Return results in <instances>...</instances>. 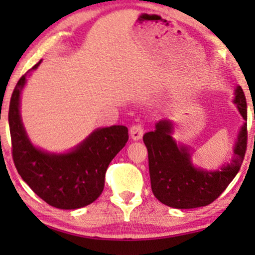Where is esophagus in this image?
Masks as SVG:
<instances>
[{
  "mask_svg": "<svg viewBox=\"0 0 255 255\" xmlns=\"http://www.w3.org/2000/svg\"><path fill=\"white\" fill-rule=\"evenodd\" d=\"M142 134H144V125L135 124L130 127V136L133 140L141 139Z\"/></svg>",
  "mask_w": 255,
  "mask_h": 255,
  "instance_id": "34e87169",
  "label": "esophagus"
}]
</instances>
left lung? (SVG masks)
<instances>
[{"label":"left lung","instance_id":"obj_1","mask_svg":"<svg viewBox=\"0 0 255 255\" xmlns=\"http://www.w3.org/2000/svg\"><path fill=\"white\" fill-rule=\"evenodd\" d=\"M234 102L247 121V102L241 87L236 89ZM171 129L172 125L164 120L142 137L148 152V170L154 197L174 209H195L213 203L241 168L247 150V124L240 130L233 162L217 171L194 168L188 150L178 147L171 137Z\"/></svg>","mask_w":255,"mask_h":255}]
</instances>
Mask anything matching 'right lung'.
I'll return each instance as SVG.
<instances>
[{
  "instance_id": "right-lung-1",
  "label": "right lung",
  "mask_w": 255,
  "mask_h": 255,
  "mask_svg": "<svg viewBox=\"0 0 255 255\" xmlns=\"http://www.w3.org/2000/svg\"><path fill=\"white\" fill-rule=\"evenodd\" d=\"M39 63L40 61L31 71ZM25 83L26 74L19 79L11 93L8 113L11 156L17 172L50 206L75 210L90 205L103 192L105 172L128 141V128L111 126L95 130L83 144L66 154L38 150L28 140L20 119V92Z\"/></svg>"
}]
</instances>
